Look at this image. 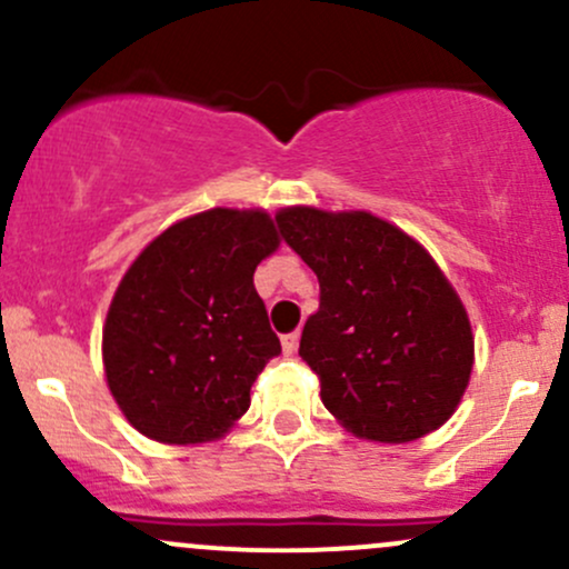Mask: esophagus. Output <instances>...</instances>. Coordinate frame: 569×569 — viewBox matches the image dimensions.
I'll list each match as a JSON object with an SVG mask.
<instances>
[{
    "instance_id": "1",
    "label": "esophagus",
    "mask_w": 569,
    "mask_h": 569,
    "mask_svg": "<svg viewBox=\"0 0 569 569\" xmlns=\"http://www.w3.org/2000/svg\"><path fill=\"white\" fill-rule=\"evenodd\" d=\"M299 345V331H291V335H283V352L286 356H293Z\"/></svg>"
}]
</instances>
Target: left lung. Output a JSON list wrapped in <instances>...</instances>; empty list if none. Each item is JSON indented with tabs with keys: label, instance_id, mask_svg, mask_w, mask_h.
<instances>
[{
	"label": "left lung",
	"instance_id": "obj_1",
	"mask_svg": "<svg viewBox=\"0 0 569 569\" xmlns=\"http://www.w3.org/2000/svg\"><path fill=\"white\" fill-rule=\"evenodd\" d=\"M280 238L318 276L299 356L361 439L403 443L449 420L473 367L466 307L430 253L371 213L283 208Z\"/></svg>",
	"mask_w": 569,
	"mask_h": 569
}]
</instances>
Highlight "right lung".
I'll list each match as a JSON object with an SVG mask.
<instances>
[{"label":"right lung","instance_id":"right-lung-1","mask_svg":"<svg viewBox=\"0 0 569 569\" xmlns=\"http://www.w3.org/2000/svg\"><path fill=\"white\" fill-rule=\"evenodd\" d=\"M278 248L264 211L213 208L130 264L103 326V369L128 422L162 443L219 439L251 403L280 339L253 289Z\"/></svg>","mask_w":569,"mask_h":569}]
</instances>
